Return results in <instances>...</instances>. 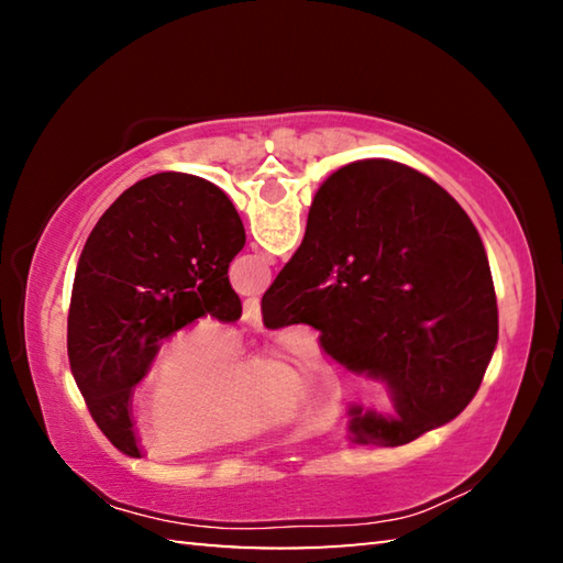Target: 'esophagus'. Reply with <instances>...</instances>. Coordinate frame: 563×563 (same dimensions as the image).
<instances>
[{"label":"esophagus","mask_w":563,"mask_h":563,"mask_svg":"<svg viewBox=\"0 0 563 563\" xmlns=\"http://www.w3.org/2000/svg\"><path fill=\"white\" fill-rule=\"evenodd\" d=\"M243 322L251 328H261V302L258 298H247L243 302Z\"/></svg>","instance_id":"34e87169"}]
</instances>
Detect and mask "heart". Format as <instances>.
Instances as JSON below:
<instances>
[{"label": "heart", "mask_w": 563, "mask_h": 563, "mask_svg": "<svg viewBox=\"0 0 563 563\" xmlns=\"http://www.w3.org/2000/svg\"><path fill=\"white\" fill-rule=\"evenodd\" d=\"M241 375L228 332L196 325L164 342L146 379L141 424L161 452H201L271 430L295 409V387L310 373L288 360Z\"/></svg>", "instance_id": "heart-1"}]
</instances>
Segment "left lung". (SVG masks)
Returning a JSON list of instances; mask_svg holds the SVG:
<instances>
[{
  "label": "left lung",
  "mask_w": 563,
  "mask_h": 563,
  "mask_svg": "<svg viewBox=\"0 0 563 563\" xmlns=\"http://www.w3.org/2000/svg\"><path fill=\"white\" fill-rule=\"evenodd\" d=\"M243 245L223 190L174 170L123 190L93 225L74 275L66 350L93 422L119 452L141 456L131 395L161 342L198 318H241L228 265Z\"/></svg>",
  "instance_id": "left-lung-1"
}]
</instances>
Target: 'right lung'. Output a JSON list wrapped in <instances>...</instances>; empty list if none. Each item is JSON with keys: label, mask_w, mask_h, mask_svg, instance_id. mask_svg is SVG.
<instances>
[{"label": "right lung", "mask_w": 563, "mask_h": 563, "mask_svg": "<svg viewBox=\"0 0 563 563\" xmlns=\"http://www.w3.org/2000/svg\"><path fill=\"white\" fill-rule=\"evenodd\" d=\"M268 330L312 325L350 373L383 379L397 417L350 407L357 444L399 446L472 402L499 338L482 238L419 170L355 161L310 206L298 251L263 295Z\"/></svg>", "instance_id": "add662e5"}]
</instances>
